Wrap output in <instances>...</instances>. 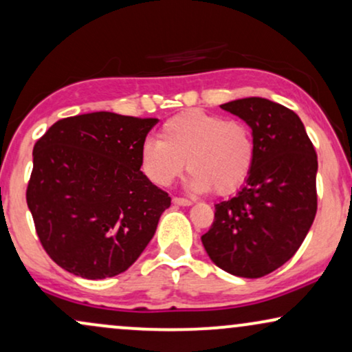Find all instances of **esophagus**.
<instances>
[{
  "label": "esophagus",
  "instance_id": "34e87169",
  "mask_svg": "<svg viewBox=\"0 0 352 352\" xmlns=\"http://www.w3.org/2000/svg\"><path fill=\"white\" fill-rule=\"evenodd\" d=\"M172 203L173 204H179V206H190V204H193V201L188 198H180V197H173L172 198Z\"/></svg>",
  "mask_w": 352,
  "mask_h": 352
}]
</instances>
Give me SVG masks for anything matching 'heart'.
<instances>
[{
    "mask_svg": "<svg viewBox=\"0 0 352 352\" xmlns=\"http://www.w3.org/2000/svg\"><path fill=\"white\" fill-rule=\"evenodd\" d=\"M255 154V136L243 120L190 109L168 118L159 140H146L140 157L144 175L155 185H170L188 166L191 190L229 195L245 184Z\"/></svg>",
    "mask_w": 352,
    "mask_h": 352,
    "instance_id": "b5f03b06",
    "label": "heart"
}]
</instances>
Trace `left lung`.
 Here are the masks:
<instances>
[{"mask_svg": "<svg viewBox=\"0 0 352 352\" xmlns=\"http://www.w3.org/2000/svg\"><path fill=\"white\" fill-rule=\"evenodd\" d=\"M255 136V164L235 197L216 204L201 237L221 270L261 278L294 256L317 214V153L304 123L287 107L261 97L221 105Z\"/></svg>", "mask_w": 352, "mask_h": 352, "instance_id": "8db88e82", "label": "left lung"}]
</instances>
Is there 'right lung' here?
Listing matches in <instances>:
<instances>
[{"label":"right lung","mask_w":352,"mask_h":352,"mask_svg":"<svg viewBox=\"0 0 352 352\" xmlns=\"http://www.w3.org/2000/svg\"><path fill=\"white\" fill-rule=\"evenodd\" d=\"M157 118L94 112L58 120L34 146L28 206L48 256L86 279L126 271L170 197L141 168Z\"/></svg>","instance_id":"right-lung-1"}]
</instances>
